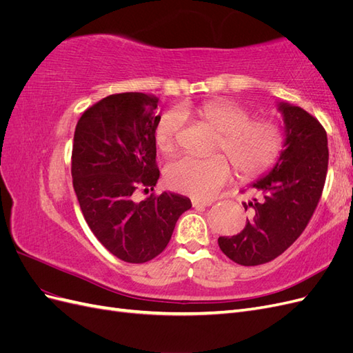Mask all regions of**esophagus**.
<instances>
[{"instance_id": "34e87169", "label": "esophagus", "mask_w": 353, "mask_h": 353, "mask_svg": "<svg viewBox=\"0 0 353 353\" xmlns=\"http://www.w3.org/2000/svg\"><path fill=\"white\" fill-rule=\"evenodd\" d=\"M191 203H193L194 208H199V206H210L213 200L210 199H193L191 200Z\"/></svg>"}]
</instances>
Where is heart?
Wrapping results in <instances>:
<instances>
[{"label": "heart", "instance_id": "obj_1", "mask_svg": "<svg viewBox=\"0 0 353 353\" xmlns=\"http://www.w3.org/2000/svg\"><path fill=\"white\" fill-rule=\"evenodd\" d=\"M196 113L219 132L215 152L222 154L206 159L184 156L169 162L165 168V183L169 188L197 199H209L230 183V161L240 176L254 178L266 172L280 157L284 132L276 122L266 117H250L244 105L227 99L203 103ZM183 122V114L176 110L162 116L154 132L160 152L175 150Z\"/></svg>", "mask_w": 353, "mask_h": 353}]
</instances>
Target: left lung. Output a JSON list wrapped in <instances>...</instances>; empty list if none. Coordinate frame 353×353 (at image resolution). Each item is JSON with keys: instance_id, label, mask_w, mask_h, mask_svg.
<instances>
[{"instance_id": "1", "label": "left lung", "mask_w": 353, "mask_h": 353, "mask_svg": "<svg viewBox=\"0 0 353 353\" xmlns=\"http://www.w3.org/2000/svg\"><path fill=\"white\" fill-rule=\"evenodd\" d=\"M285 148L271 172L252 187L259 199L244 203L250 219L232 237H219L221 250L243 266L271 262L299 239L321 199L328 168L324 126L306 110L280 103Z\"/></svg>"}]
</instances>
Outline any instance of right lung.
<instances>
[{
    "instance_id": "add662e5",
    "label": "right lung",
    "mask_w": 353,
    "mask_h": 353,
    "mask_svg": "<svg viewBox=\"0 0 353 353\" xmlns=\"http://www.w3.org/2000/svg\"><path fill=\"white\" fill-rule=\"evenodd\" d=\"M159 122L156 97L122 92L91 105L74 128L72 181L83 218L105 249L130 263L162 253L191 208L190 199L166 191L135 200V191H153L160 175Z\"/></svg>"
}]
</instances>
